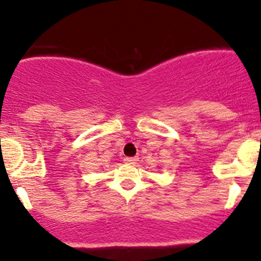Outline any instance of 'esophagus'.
<instances>
[{
  "label": "esophagus",
  "mask_w": 261,
  "mask_h": 261,
  "mask_svg": "<svg viewBox=\"0 0 261 261\" xmlns=\"http://www.w3.org/2000/svg\"><path fill=\"white\" fill-rule=\"evenodd\" d=\"M123 162L127 163V164H135V163L138 162V158H136V156H126L125 159H123Z\"/></svg>",
  "instance_id": "1"
}]
</instances>
